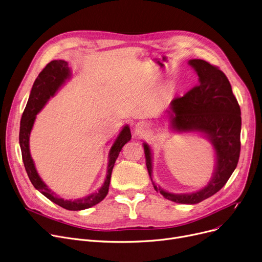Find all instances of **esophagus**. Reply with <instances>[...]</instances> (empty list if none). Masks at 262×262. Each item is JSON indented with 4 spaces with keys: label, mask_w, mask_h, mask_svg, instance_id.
<instances>
[{
    "label": "esophagus",
    "mask_w": 262,
    "mask_h": 262,
    "mask_svg": "<svg viewBox=\"0 0 262 262\" xmlns=\"http://www.w3.org/2000/svg\"><path fill=\"white\" fill-rule=\"evenodd\" d=\"M134 132L138 136H145L147 134V127L144 122H138V124H136L135 126Z\"/></svg>",
    "instance_id": "1"
}]
</instances>
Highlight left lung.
Returning a JSON list of instances; mask_svg holds the SVG:
<instances>
[{"mask_svg": "<svg viewBox=\"0 0 262 262\" xmlns=\"http://www.w3.org/2000/svg\"><path fill=\"white\" fill-rule=\"evenodd\" d=\"M188 63L199 76V84L183 97L174 98L168 111L170 126L177 132H200L216 152V168L207 185L191 193H171L153 183L167 200L181 204H196L217 193L232 176L240 156L241 111L225 74L201 59ZM146 165L152 177V155L144 144ZM152 181V179H151Z\"/></svg>", "mask_w": 262, "mask_h": 262, "instance_id": "obj_1", "label": "left lung"}]
</instances>
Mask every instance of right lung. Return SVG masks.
<instances>
[{
    "label": "right lung",
    "mask_w": 262,
    "mask_h": 262,
    "mask_svg": "<svg viewBox=\"0 0 262 262\" xmlns=\"http://www.w3.org/2000/svg\"><path fill=\"white\" fill-rule=\"evenodd\" d=\"M70 78L71 70L69 68V63L64 60H53L42 70L34 82L25 110L22 114L19 142L25 170L34 187L43 195L50 199L52 202L61 207L68 210H82L98 204L107 194L115 161L118 158L122 147L131 140V132L128 125L122 128V130L119 132L109 152L106 178L98 191L91 193L84 198L74 200V201H72V200H64L53 192L41 180L36 170L34 161L29 151V135L33 129L36 115L42 110V107L50 100V98L53 97L56 94V92Z\"/></svg>",
    "instance_id": "add662e5"
}]
</instances>
